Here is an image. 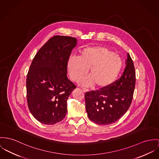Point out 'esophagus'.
Wrapping results in <instances>:
<instances>
[{"label": "esophagus", "instance_id": "1", "mask_svg": "<svg viewBox=\"0 0 159 159\" xmlns=\"http://www.w3.org/2000/svg\"><path fill=\"white\" fill-rule=\"evenodd\" d=\"M82 90L84 92H87L88 91L87 89H85V88H82Z\"/></svg>", "mask_w": 159, "mask_h": 159}]
</instances>
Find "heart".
Masks as SVG:
<instances>
[{
    "mask_svg": "<svg viewBox=\"0 0 159 159\" xmlns=\"http://www.w3.org/2000/svg\"><path fill=\"white\" fill-rule=\"evenodd\" d=\"M122 59L106 47L94 46L81 50L80 56H70L67 70L72 80L77 82L87 73L89 76L79 81V84L90 86L95 84L99 89L111 85L122 68Z\"/></svg>",
    "mask_w": 159,
    "mask_h": 159,
    "instance_id": "1",
    "label": "heart"
}]
</instances>
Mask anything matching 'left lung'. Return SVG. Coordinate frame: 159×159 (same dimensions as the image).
<instances>
[{
    "label": "left lung",
    "instance_id": "8db88e82",
    "mask_svg": "<svg viewBox=\"0 0 159 159\" xmlns=\"http://www.w3.org/2000/svg\"><path fill=\"white\" fill-rule=\"evenodd\" d=\"M121 77L109 88L86 92V110L89 119L101 125L116 122L129 109L134 91V65L128 53Z\"/></svg>",
    "mask_w": 159,
    "mask_h": 159
}]
</instances>
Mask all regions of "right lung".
Returning a JSON list of instances; mask_svg holds the SVG:
<instances>
[{
    "mask_svg": "<svg viewBox=\"0 0 159 159\" xmlns=\"http://www.w3.org/2000/svg\"><path fill=\"white\" fill-rule=\"evenodd\" d=\"M77 45L72 37L54 36L38 51L26 77V99L34 117L45 125L61 122L76 88L67 77V61Z\"/></svg>",
    "mask_w": 159,
    "mask_h": 159,
    "instance_id": "add662e5",
    "label": "right lung"
}]
</instances>
